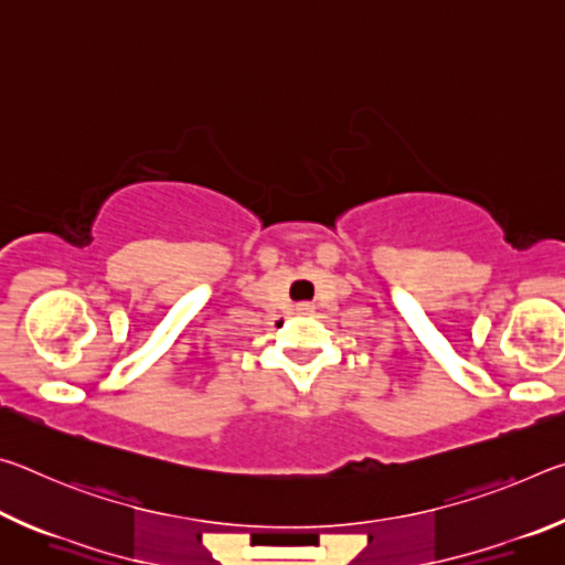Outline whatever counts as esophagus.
<instances>
[{
    "label": "esophagus",
    "mask_w": 565,
    "mask_h": 565,
    "mask_svg": "<svg viewBox=\"0 0 565 565\" xmlns=\"http://www.w3.org/2000/svg\"><path fill=\"white\" fill-rule=\"evenodd\" d=\"M311 309H313L311 303H299V306H296V311H299V313H309Z\"/></svg>",
    "instance_id": "1"
}]
</instances>
